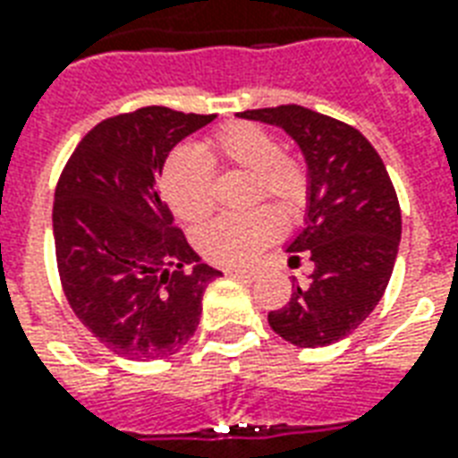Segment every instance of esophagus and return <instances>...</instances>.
Returning <instances> with one entry per match:
<instances>
[{
    "label": "esophagus",
    "instance_id": "34e87169",
    "mask_svg": "<svg viewBox=\"0 0 458 458\" xmlns=\"http://www.w3.org/2000/svg\"><path fill=\"white\" fill-rule=\"evenodd\" d=\"M229 277H242V280H253L256 275H253V270H239V267H226L225 270Z\"/></svg>",
    "mask_w": 458,
    "mask_h": 458
}]
</instances>
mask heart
<instances>
[{
	"mask_svg": "<svg viewBox=\"0 0 458 458\" xmlns=\"http://www.w3.org/2000/svg\"><path fill=\"white\" fill-rule=\"evenodd\" d=\"M249 171V202L270 198L287 212H297L309 195L304 161L282 154L273 132L256 123H229L208 140V154L181 144L168 154L161 174V191L168 208L183 222H202L215 208V168ZM280 215L273 208H256L222 215L198 233V246L209 260L222 266H243L280 233Z\"/></svg>",
	"mask_w": 458,
	"mask_h": 458,
	"instance_id": "1",
	"label": "heart"
}]
</instances>
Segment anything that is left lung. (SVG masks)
<instances>
[{"label":"left lung","mask_w":458,"mask_h":458,"mask_svg":"<svg viewBox=\"0 0 458 458\" xmlns=\"http://www.w3.org/2000/svg\"><path fill=\"white\" fill-rule=\"evenodd\" d=\"M282 127L299 144L309 171L307 226L287 246L314 270L267 323L299 347H326L355 331L386 292L401 242V208L384 161L347 123L277 106L239 113Z\"/></svg>","instance_id":"8db88e82"}]
</instances>
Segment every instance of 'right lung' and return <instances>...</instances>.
I'll return each instance as SVG.
<instances>
[{
    "mask_svg": "<svg viewBox=\"0 0 458 458\" xmlns=\"http://www.w3.org/2000/svg\"><path fill=\"white\" fill-rule=\"evenodd\" d=\"M215 115L147 106L103 120L72 151L55 191V256L72 311L127 360L192 338L219 270L202 263L159 198L168 151Z\"/></svg>",
    "mask_w": 458,
    "mask_h": 458,
    "instance_id": "obj_1",
    "label": "right lung"
}]
</instances>
